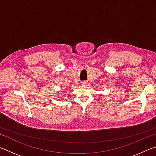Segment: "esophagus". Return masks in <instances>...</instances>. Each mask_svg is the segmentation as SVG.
Segmentation results:
<instances>
[{
    "label": "esophagus",
    "instance_id": "34e87169",
    "mask_svg": "<svg viewBox=\"0 0 156 156\" xmlns=\"http://www.w3.org/2000/svg\"><path fill=\"white\" fill-rule=\"evenodd\" d=\"M83 84H84V85H85V84H86V83H83Z\"/></svg>",
    "mask_w": 156,
    "mask_h": 156
}]
</instances>
